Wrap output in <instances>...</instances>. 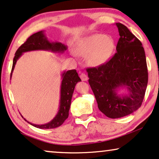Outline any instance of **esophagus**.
Returning <instances> with one entry per match:
<instances>
[{
    "mask_svg": "<svg viewBox=\"0 0 159 159\" xmlns=\"http://www.w3.org/2000/svg\"><path fill=\"white\" fill-rule=\"evenodd\" d=\"M80 78H81V80H82V81H87V80H88V76H87L85 74H84V73L80 74Z\"/></svg>",
    "mask_w": 159,
    "mask_h": 159,
    "instance_id": "obj_1",
    "label": "esophagus"
}]
</instances>
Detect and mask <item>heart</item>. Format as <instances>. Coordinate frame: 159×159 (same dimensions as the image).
Wrapping results in <instances>:
<instances>
[{
    "label": "heart",
    "mask_w": 159,
    "mask_h": 159,
    "mask_svg": "<svg viewBox=\"0 0 159 159\" xmlns=\"http://www.w3.org/2000/svg\"><path fill=\"white\" fill-rule=\"evenodd\" d=\"M114 50V40L103 34H94L78 42L76 51L79 55L86 56L89 66H100L107 61Z\"/></svg>",
    "instance_id": "heart-1"
}]
</instances>
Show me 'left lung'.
<instances>
[{
	"label": "left lung",
	"instance_id": "left-lung-1",
	"mask_svg": "<svg viewBox=\"0 0 159 159\" xmlns=\"http://www.w3.org/2000/svg\"><path fill=\"white\" fill-rule=\"evenodd\" d=\"M116 25L119 33L116 53L106 64L87 69L98 107L111 119L127 116L140 107L148 80L142 43L126 26ZM122 89L127 93H121Z\"/></svg>",
	"mask_w": 159,
	"mask_h": 159
}]
</instances>
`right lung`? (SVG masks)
Returning <instances> with one entry per match:
<instances>
[{
	"instance_id": "1",
	"label": "right lung",
	"mask_w": 159,
	"mask_h": 159,
	"mask_svg": "<svg viewBox=\"0 0 159 159\" xmlns=\"http://www.w3.org/2000/svg\"><path fill=\"white\" fill-rule=\"evenodd\" d=\"M67 50V46L61 43L51 42L45 35V31H40L36 32L30 37L27 41L21 45L17 50L15 56L13 60V66L11 73V79L12 73L14 71L15 65L19 58L22 56L24 53L33 51H51L56 53H63ZM61 84L60 90V101L59 108L57 114L54 118L48 123L44 125H35L28 121L27 119L21 116L30 125L39 129H53L60 127L64 121L68 118L69 111L70 109L71 98H72L74 90L77 82L81 81L79 75L75 69H71L69 71H64L61 73Z\"/></svg>"
}]
</instances>
